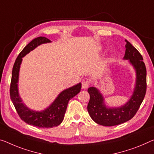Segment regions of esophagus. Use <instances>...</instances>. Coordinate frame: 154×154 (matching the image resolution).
Listing matches in <instances>:
<instances>
[{"label":"esophagus","mask_w":154,"mask_h":154,"mask_svg":"<svg viewBox=\"0 0 154 154\" xmlns=\"http://www.w3.org/2000/svg\"><path fill=\"white\" fill-rule=\"evenodd\" d=\"M90 85V80L88 79H85L82 80V89H87V87Z\"/></svg>","instance_id":"obj_1"}]
</instances>
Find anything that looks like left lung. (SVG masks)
<instances>
[{
	"label": "left lung",
	"mask_w": 154,
	"mask_h": 154,
	"mask_svg": "<svg viewBox=\"0 0 154 154\" xmlns=\"http://www.w3.org/2000/svg\"><path fill=\"white\" fill-rule=\"evenodd\" d=\"M125 54L123 59L128 60L136 72V82L130 98L120 107H108L105 98L98 89L91 87L87 89L90 99L87 110L91 119L97 124L111 127L131 120L143 103L146 89V70L143 56L139 51L125 40Z\"/></svg>",
	"instance_id": "obj_1"
}]
</instances>
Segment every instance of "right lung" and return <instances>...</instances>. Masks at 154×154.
<instances>
[{
    "label": "right lung",
    "instance_id": "add662e5",
    "mask_svg": "<svg viewBox=\"0 0 154 154\" xmlns=\"http://www.w3.org/2000/svg\"><path fill=\"white\" fill-rule=\"evenodd\" d=\"M51 41L45 37L40 36L31 41L20 53L14 63L10 85V98L16 112L20 118L26 123L40 128H51L56 127L63 122L70 99L80 91L81 82L65 89L58 94L56 98L49 107L42 111L31 109L23 103L18 92V82L19 80V72L23 58L31 51L34 50L42 44Z\"/></svg>",
    "mask_w": 154,
    "mask_h": 154
}]
</instances>
